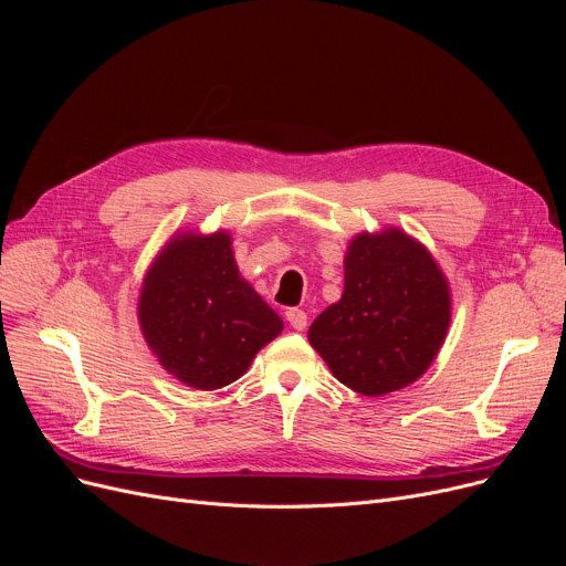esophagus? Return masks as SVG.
I'll return each mask as SVG.
<instances>
[{"label": "esophagus", "mask_w": 566, "mask_h": 566, "mask_svg": "<svg viewBox=\"0 0 566 566\" xmlns=\"http://www.w3.org/2000/svg\"><path fill=\"white\" fill-rule=\"evenodd\" d=\"M285 318H287L290 325H293L295 331H304L306 328V314L302 310H287Z\"/></svg>", "instance_id": "34e87169"}]
</instances>
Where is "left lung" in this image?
Returning <instances> with one entry per match:
<instances>
[{
  "instance_id": "8db88e82",
  "label": "left lung",
  "mask_w": 566,
  "mask_h": 566,
  "mask_svg": "<svg viewBox=\"0 0 566 566\" xmlns=\"http://www.w3.org/2000/svg\"><path fill=\"white\" fill-rule=\"evenodd\" d=\"M451 323L449 281L401 229L358 233L345 254V290L310 328L335 378L364 397L416 382Z\"/></svg>"
}]
</instances>
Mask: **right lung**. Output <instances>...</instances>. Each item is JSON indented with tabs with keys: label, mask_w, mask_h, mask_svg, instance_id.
<instances>
[{
	"label": "right lung",
	"mask_w": 566,
	"mask_h": 566,
	"mask_svg": "<svg viewBox=\"0 0 566 566\" xmlns=\"http://www.w3.org/2000/svg\"><path fill=\"white\" fill-rule=\"evenodd\" d=\"M139 325L160 366L193 389L227 387L283 331L233 260L231 235L181 231L144 276Z\"/></svg>",
	"instance_id": "right-lung-1"
}]
</instances>
